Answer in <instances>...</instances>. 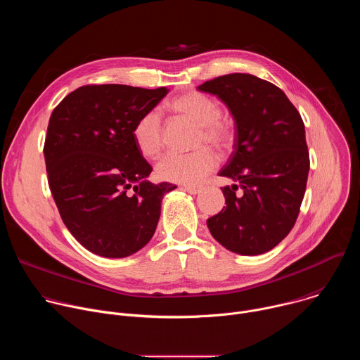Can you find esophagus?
Wrapping results in <instances>:
<instances>
[{"instance_id":"obj_1","label":"esophagus","mask_w":360,"mask_h":360,"mask_svg":"<svg viewBox=\"0 0 360 360\" xmlns=\"http://www.w3.org/2000/svg\"><path fill=\"white\" fill-rule=\"evenodd\" d=\"M184 188H185L186 192H189V193H192V195H196V193H199V192L202 191V188H200V186H196V185H185Z\"/></svg>"}]
</instances>
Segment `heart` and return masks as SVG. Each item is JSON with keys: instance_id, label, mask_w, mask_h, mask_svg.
Here are the masks:
<instances>
[{"instance_id": "b5f03b06", "label": "heart", "mask_w": 360, "mask_h": 360, "mask_svg": "<svg viewBox=\"0 0 360 360\" xmlns=\"http://www.w3.org/2000/svg\"><path fill=\"white\" fill-rule=\"evenodd\" d=\"M176 117L198 127L196 145L210 143L225 150L232 143V128L221 118V107L208 95L198 91L184 92L168 102ZM134 143L145 158H157L162 149V122L157 111H148L138 118L132 128ZM218 165L215 152L207 146L188 155H168L157 165V176L165 182L195 185Z\"/></svg>"}]
</instances>
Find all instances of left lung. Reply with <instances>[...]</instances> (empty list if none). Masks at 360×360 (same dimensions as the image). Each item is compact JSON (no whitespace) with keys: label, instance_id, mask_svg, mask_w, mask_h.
Listing matches in <instances>:
<instances>
[{"label":"left lung","instance_id":"left-lung-1","mask_svg":"<svg viewBox=\"0 0 360 360\" xmlns=\"http://www.w3.org/2000/svg\"><path fill=\"white\" fill-rule=\"evenodd\" d=\"M217 95L235 121L233 150L219 176L226 207L210 218L212 236L228 250L261 255L293 228L309 172L300 114L276 85L250 74H228L198 86Z\"/></svg>","mask_w":360,"mask_h":360}]
</instances>
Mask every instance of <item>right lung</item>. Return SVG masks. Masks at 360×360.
Returning a JSON list of instances; mask_svg holds the SVG:
<instances>
[{
  "instance_id": "1",
  "label": "right lung",
  "mask_w": 360,
  "mask_h": 360,
  "mask_svg": "<svg viewBox=\"0 0 360 360\" xmlns=\"http://www.w3.org/2000/svg\"><path fill=\"white\" fill-rule=\"evenodd\" d=\"M165 86L86 85L51 114L44 145L48 184L72 236L104 258H125L155 233L161 202L176 185L148 181L152 167L132 128L168 94Z\"/></svg>"
}]
</instances>
